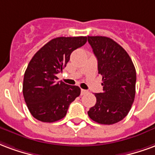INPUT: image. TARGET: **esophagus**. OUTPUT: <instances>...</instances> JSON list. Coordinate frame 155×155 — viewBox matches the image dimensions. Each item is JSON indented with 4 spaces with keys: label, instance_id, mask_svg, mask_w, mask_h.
Returning a JSON list of instances; mask_svg holds the SVG:
<instances>
[{
    "label": "esophagus",
    "instance_id": "esophagus-1",
    "mask_svg": "<svg viewBox=\"0 0 155 155\" xmlns=\"http://www.w3.org/2000/svg\"><path fill=\"white\" fill-rule=\"evenodd\" d=\"M87 92H88V91H87V90H84V89H82V90H81V95H85L86 93H87Z\"/></svg>",
    "mask_w": 155,
    "mask_h": 155
}]
</instances>
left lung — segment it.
I'll return each instance as SVG.
<instances>
[{"label": "left lung", "mask_w": 155, "mask_h": 155, "mask_svg": "<svg viewBox=\"0 0 155 155\" xmlns=\"http://www.w3.org/2000/svg\"><path fill=\"white\" fill-rule=\"evenodd\" d=\"M97 59L98 73L102 77L103 91L96 93L97 102L87 111L92 120L112 125L127 116L135 96L136 72L127 52L113 39L87 36Z\"/></svg>", "instance_id": "left-lung-1"}]
</instances>
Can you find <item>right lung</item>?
<instances>
[{
    "label": "right lung",
    "instance_id": "right-lung-1",
    "mask_svg": "<svg viewBox=\"0 0 155 155\" xmlns=\"http://www.w3.org/2000/svg\"><path fill=\"white\" fill-rule=\"evenodd\" d=\"M87 38L58 37L37 52L24 75L23 95L28 109L42 122H54L66 116L69 105L81 93L78 86L57 81L72 52L86 44Z\"/></svg>",
    "mask_w": 155,
    "mask_h": 155
}]
</instances>
